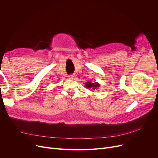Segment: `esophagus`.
Instances as JSON below:
<instances>
[{"label": "esophagus", "instance_id": "1", "mask_svg": "<svg viewBox=\"0 0 158 158\" xmlns=\"http://www.w3.org/2000/svg\"><path fill=\"white\" fill-rule=\"evenodd\" d=\"M69 78L70 79H73L75 78V75H73V74L70 75V76H69Z\"/></svg>", "mask_w": 158, "mask_h": 158}]
</instances>
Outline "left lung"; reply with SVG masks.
Segmentation results:
<instances>
[{
    "label": "left lung",
    "mask_w": 158,
    "mask_h": 158,
    "mask_svg": "<svg viewBox=\"0 0 158 158\" xmlns=\"http://www.w3.org/2000/svg\"><path fill=\"white\" fill-rule=\"evenodd\" d=\"M85 87L88 89H92L94 90H95L97 88L100 86V84H98L97 82H87L85 83Z\"/></svg>",
    "instance_id": "8db88e82"
}]
</instances>
